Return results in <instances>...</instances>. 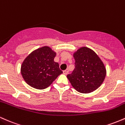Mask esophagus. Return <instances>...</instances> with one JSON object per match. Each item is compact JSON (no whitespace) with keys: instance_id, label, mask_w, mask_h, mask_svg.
I'll use <instances>...</instances> for the list:
<instances>
[{"instance_id":"obj_1","label":"esophagus","mask_w":125,"mask_h":125,"mask_svg":"<svg viewBox=\"0 0 125 125\" xmlns=\"http://www.w3.org/2000/svg\"><path fill=\"white\" fill-rule=\"evenodd\" d=\"M63 73H64V74H65V75H67L68 73V70L66 69L65 70H64L63 71Z\"/></svg>"}]
</instances>
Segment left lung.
I'll use <instances>...</instances> for the list:
<instances>
[{
  "label": "left lung",
  "instance_id": "8db88e82",
  "mask_svg": "<svg viewBox=\"0 0 125 125\" xmlns=\"http://www.w3.org/2000/svg\"><path fill=\"white\" fill-rule=\"evenodd\" d=\"M75 68L67 78L80 93H89L100 86L106 75L103 62L93 50L82 47L74 54Z\"/></svg>",
  "mask_w": 125,
  "mask_h": 125
}]
</instances>
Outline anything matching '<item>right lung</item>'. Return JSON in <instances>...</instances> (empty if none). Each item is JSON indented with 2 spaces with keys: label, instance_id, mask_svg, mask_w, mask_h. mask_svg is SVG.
Here are the masks:
<instances>
[{
  "label": "right lung",
  "instance_id": "obj_1",
  "mask_svg": "<svg viewBox=\"0 0 125 125\" xmlns=\"http://www.w3.org/2000/svg\"><path fill=\"white\" fill-rule=\"evenodd\" d=\"M56 53L48 47L33 51L25 59L21 66V74L30 86L44 89L50 85L62 71L58 63L54 62Z\"/></svg>",
  "mask_w": 125,
  "mask_h": 125
}]
</instances>
